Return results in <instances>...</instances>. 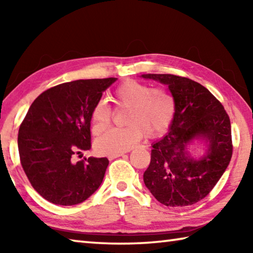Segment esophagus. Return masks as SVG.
<instances>
[{
	"label": "esophagus",
	"mask_w": 253,
	"mask_h": 253,
	"mask_svg": "<svg viewBox=\"0 0 253 253\" xmlns=\"http://www.w3.org/2000/svg\"><path fill=\"white\" fill-rule=\"evenodd\" d=\"M121 156H124V153H118V154H113V155H109L108 160L111 161V160H115V158L121 157Z\"/></svg>",
	"instance_id": "1"
}]
</instances>
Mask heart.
I'll return each mask as SVG.
<instances>
[{"instance_id": "1", "label": "heart", "mask_w": 253, "mask_h": 253, "mask_svg": "<svg viewBox=\"0 0 253 253\" xmlns=\"http://www.w3.org/2000/svg\"><path fill=\"white\" fill-rule=\"evenodd\" d=\"M116 109H126L123 128H113L95 140V149L101 155L129 151L143 135L155 138L169 130L173 123L176 104L172 93L163 88H152L135 80L124 81L111 96ZM113 111L104 100H99L90 113L91 129L100 134L110 125Z\"/></svg>"}]
</instances>
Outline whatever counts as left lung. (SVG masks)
<instances>
[{
  "instance_id": "left-lung-1",
  "label": "left lung",
  "mask_w": 253,
  "mask_h": 253,
  "mask_svg": "<svg viewBox=\"0 0 253 253\" xmlns=\"http://www.w3.org/2000/svg\"><path fill=\"white\" fill-rule=\"evenodd\" d=\"M166 84L176 110L169 132L153 144L144 183L166 207H187L204 199L223 175L232 157L229 115L202 84L175 75H142ZM194 139H204L207 154L199 160L187 149Z\"/></svg>"
}]
</instances>
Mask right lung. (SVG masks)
<instances>
[{
  "instance_id": "right-lung-1",
  "label": "right lung",
  "mask_w": 253,
  "mask_h": 253,
  "mask_svg": "<svg viewBox=\"0 0 253 253\" xmlns=\"http://www.w3.org/2000/svg\"><path fill=\"white\" fill-rule=\"evenodd\" d=\"M117 78L65 83L41 93L20 125V161L30 183L42 198L75 205L95 193L109 161L89 157L72 163L75 154L91 147L90 113Z\"/></svg>"
}]
</instances>
